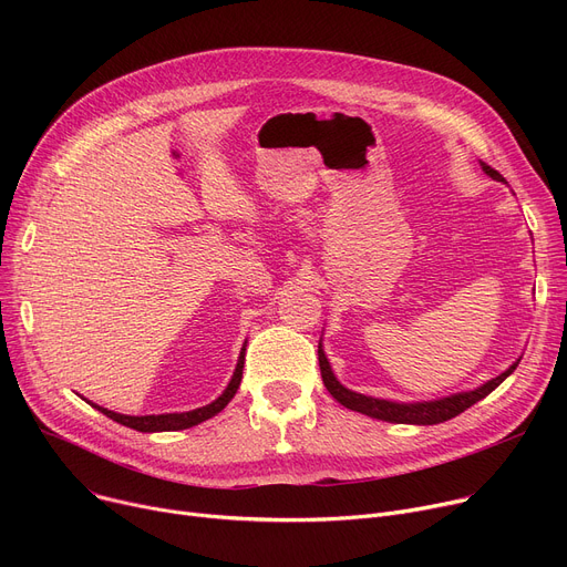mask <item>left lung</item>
Returning <instances> with one entry per match:
<instances>
[{
	"instance_id": "left-lung-1",
	"label": "left lung",
	"mask_w": 567,
	"mask_h": 567,
	"mask_svg": "<svg viewBox=\"0 0 567 567\" xmlns=\"http://www.w3.org/2000/svg\"><path fill=\"white\" fill-rule=\"evenodd\" d=\"M483 169L485 174H489L492 178H496V182H503V176L492 169L489 165L483 163ZM319 370H321V379H323V385L329 389V393L347 409L351 411H359V413H365V415H372V419H379V421H389V423H406V425H436V423H443V421H451L455 419V415H460L462 411H466L468 406H473L475 402H481L483 398H487L496 385H501L505 381V377H511L519 361L513 363L508 370H505L503 374H498L496 379L483 383L481 389L475 391H468V393H457V395H451V398H441V400H434V402H415V404H400V402H389V400H377V398H368V395H361V393H353L349 389H344V385L336 379L331 365H329V359H326V353L321 349V342H319Z\"/></svg>"
}]
</instances>
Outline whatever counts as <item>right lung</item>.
Listing matches in <instances>:
<instances>
[{
    "label": "right lung",
    "mask_w": 567,
    "mask_h": 567,
    "mask_svg": "<svg viewBox=\"0 0 567 567\" xmlns=\"http://www.w3.org/2000/svg\"><path fill=\"white\" fill-rule=\"evenodd\" d=\"M244 361H246V349H241V355H238V363H236V370H234V377L229 381V385L225 389V393L206 406H199L195 411H184V413H161V415H124V413H114L110 409H103L99 404H92L96 406L101 413H105L107 419L122 423L131 430H137V432H176V430H188L202 421H208L212 415L220 413L229 400L236 395L238 391V383H241V377H244Z\"/></svg>",
    "instance_id": "obj_1"
}]
</instances>
